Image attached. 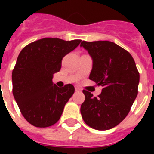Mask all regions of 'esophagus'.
<instances>
[{
  "label": "esophagus",
  "instance_id": "esophagus-1",
  "mask_svg": "<svg viewBox=\"0 0 154 154\" xmlns=\"http://www.w3.org/2000/svg\"><path fill=\"white\" fill-rule=\"evenodd\" d=\"M75 91H81V89L79 88V87H75Z\"/></svg>",
  "mask_w": 154,
  "mask_h": 154
}]
</instances>
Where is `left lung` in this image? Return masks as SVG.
Wrapping results in <instances>:
<instances>
[{
	"instance_id": "obj_1",
	"label": "left lung",
	"mask_w": 154,
	"mask_h": 154,
	"mask_svg": "<svg viewBox=\"0 0 154 154\" xmlns=\"http://www.w3.org/2000/svg\"><path fill=\"white\" fill-rule=\"evenodd\" d=\"M92 59L89 79L103 87L98 97L83 91L82 119L92 129L107 130L118 125L129 114L138 95L139 73L133 57L110 41H82Z\"/></svg>"
}]
</instances>
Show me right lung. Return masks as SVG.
<instances>
[{
  "label": "right lung",
  "mask_w": 154,
  "mask_h": 154,
  "mask_svg": "<svg viewBox=\"0 0 154 154\" xmlns=\"http://www.w3.org/2000/svg\"><path fill=\"white\" fill-rule=\"evenodd\" d=\"M81 41L44 38L28 44L19 54L12 72L13 96L32 125L45 128L60 119L75 89L72 84L59 88L54 84L53 77L60 71L63 57Z\"/></svg>",
  "instance_id": "1"
}]
</instances>
